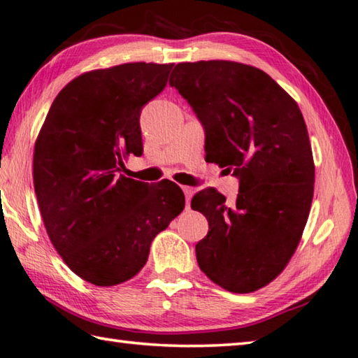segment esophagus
Here are the masks:
<instances>
[{"mask_svg":"<svg viewBox=\"0 0 358 358\" xmlns=\"http://www.w3.org/2000/svg\"><path fill=\"white\" fill-rule=\"evenodd\" d=\"M183 189V192L186 195V208L189 209V205H191V199H192V194H194V189L189 187V186H181Z\"/></svg>","mask_w":358,"mask_h":358,"instance_id":"34e87169","label":"esophagus"}]
</instances>
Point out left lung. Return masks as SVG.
Masks as SVG:
<instances>
[{
  "instance_id": "1",
  "label": "left lung",
  "mask_w": 358,
  "mask_h": 358,
  "mask_svg": "<svg viewBox=\"0 0 358 358\" xmlns=\"http://www.w3.org/2000/svg\"><path fill=\"white\" fill-rule=\"evenodd\" d=\"M169 83L205 129L206 159L239 178L234 206L213 187L194 195L192 209L209 223L195 245L199 267L228 292H256L289 264L309 217L315 166L303 113L243 63H178Z\"/></svg>"
}]
</instances>
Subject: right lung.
<instances>
[{
	"label": "right lung",
	"mask_w": 358,
	"mask_h": 358,
	"mask_svg": "<svg viewBox=\"0 0 358 358\" xmlns=\"http://www.w3.org/2000/svg\"><path fill=\"white\" fill-rule=\"evenodd\" d=\"M173 63H124L76 77L55 97L34 149V187L54 248L83 281L108 287L144 267L155 236L185 208L169 180L124 177L143 155L139 116Z\"/></svg>",
	"instance_id": "add662e5"
}]
</instances>
